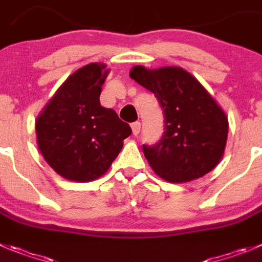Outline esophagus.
<instances>
[{
    "instance_id": "1",
    "label": "esophagus",
    "mask_w": 262,
    "mask_h": 262,
    "mask_svg": "<svg viewBox=\"0 0 262 262\" xmlns=\"http://www.w3.org/2000/svg\"><path fill=\"white\" fill-rule=\"evenodd\" d=\"M132 130H133L134 136H138L139 130H141V123H139V121H136V123L132 124Z\"/></svg>"
}]
</instances>
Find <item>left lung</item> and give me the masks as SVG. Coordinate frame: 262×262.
Segmentation results:
<instances>
[{
	"mask_svg": "<svg viewBox=\"0 0 262 262\" xmlns=\"http://www.w3.org/2000/svg\"><path fill=\"white\" fill-rule=\"evenodd\" d=\"M130 77L154 93L164 115V133L142 150L156 174L189 182L211 172L224 155L227 117L203 85L180 67L147 70L136 66Z\"/></svg>",
	"mask_w": 262,
	"mask_h": 262,
	"instance_id": "1",
	"label": "left lung"
}]
</instances>
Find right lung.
<instances>
[{"instance_id":"add662e5","label":"right lung","mask_w":262,"mask_h":262,"mask_svg":"<svg viewBox=\"0 0 262 262\" xmlns=\"http://www.w3.org/2000/svg\"><path fill=\"white\" fill-rule=\"evenodd\" d=\"M90 63L68 77L36 121L37 143L48 164L62 177L89 182L107 172L132 134L129 124L99 95L108 71Z\"/></svg>"}]
</instances>
